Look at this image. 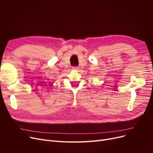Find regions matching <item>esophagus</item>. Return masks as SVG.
<instances>
[{
  "label": "esophagus",
  "mask_w": 153,
  "mask_h": 153,
  "mask_svg": "<svg viewBox=\"0 0 153 153\" xmlns=\"http://www.w3.org/2000/svg\"><path fill=\"white\" fill-rule=\"evenodd\" d=\"M72 69H73L74 70H77V69H79V67L74 66V67H72Z\"/></svg>",
  "instance_id": "obj_1"
}]
</instances>
